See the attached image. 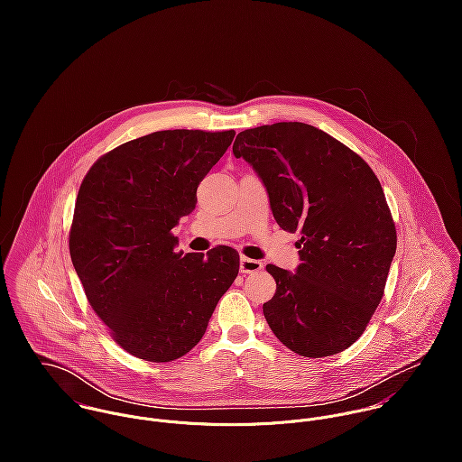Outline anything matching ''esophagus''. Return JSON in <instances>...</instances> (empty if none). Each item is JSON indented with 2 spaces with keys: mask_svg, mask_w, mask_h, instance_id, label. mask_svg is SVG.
I'll use <instances>...</instances> for the list:
<instances>
[{
  "mask_svg": "<svg viewBox=\"0 0 462 462\" xmlns=\"http://www.w3.org/2000/svg\"><path fill=\"white\" fill-rule=\"evenodd\" d=\"M263 268V263L258 260H251V258H242L240 260V272L242 273H254L260 272Z\"/></svg>",
  "mask_w": 462,
  "mask_h": 462,
  "instance_id": "esophagus-1",
  "label": "esophagus"
}]
</instances>
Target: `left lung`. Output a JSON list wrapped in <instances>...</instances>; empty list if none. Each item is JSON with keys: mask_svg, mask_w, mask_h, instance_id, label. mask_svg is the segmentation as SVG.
I'll list each match as a JSON object with an SVG mask.
<instances>
[{"mask_svg": "<svg viewBox=\"0 0 462 462\" xmlns=\"http://www.w3.org/2000/svg\"><path fill=\"white\" fill-rule=\"evenodd\" d=\"M233 154L262 180L279 227L302 235L295 272L266 264L277 284L263 304L270 329L306 357L348 348L379 306L395 256V224L377 176L304 123L238 133Z\"/></svg>", "mask_w": 462, "mask_h": 462, "instance_id": "1", "label": "left lung"}]
</instances>
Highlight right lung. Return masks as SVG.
Wrapping results in <instances>:
<instances>
[{
	"instance_id": "right-lung-1",
	"label": "right lung",
	"mask_w": 462,
	"mask_h": 462,
	"mask_svg": "<svg viewBox=\"0 0 462 462\" xmlns=\"http://www.w3.org/2000/svg\"><path fill=\"white\" fill-rule=\"evenodd\" d=\"M233 138V130L151 133L101 156L79 187L70 260L92 310L140 359L190 352L238 275L235 249L183 256L172 235Z\"/></svg>"
}]
</instances>
